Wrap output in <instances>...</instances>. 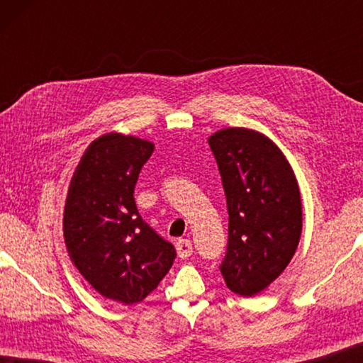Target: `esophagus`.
I'll use <instances>...</instances> for the list:
<instances>
[{"label":"esophagus","instance_id":"esophagus-1","mask_svg":"<svg viewBox=\"0 0 363 363\" xmlns=\"http://www.w3.org/2000/svg\"><path fill=\"white\" fill-rule=\"evenodd\" d=\"M177 252H178V256L182 257V259H186V257H190L191 252H193L191 242L188 240L177 241Z\"/></svg>","mask_w":363,"mask_h":363}]
</instances>
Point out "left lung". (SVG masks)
<instances>
[{
    "label": "left lung",
    "mask_w": 363,
    "mask_h": 363,
    "mask_svg": "<svg viewBox=\"0 0 363 363\" xmlns=\"http://www.w3.org/2000/svg\"><path fill=\"white\" fill-rule=\"evenodd\" d=\"M228 205V247L220 271L236 294L264 291L289 264L302 231L296 175L264 133L228 127L208 138Z\"/></svg>",
    "instance_id": "obj_1"
}]
</instances>
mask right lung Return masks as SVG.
Returning a JSON list of instances; mask_svg holds the SVG:
<instances>
[{"label": "right lung", "instance_id": "right-lung-1", "mask_svg": "<svg viewBox=\"0 0 363 363\" xmlns=\"http://www.w3.org/2000/svg\"><path fill=\"white\" fill-rule=\"evenodd\" d=\"M152 142L111 132L86 148L69 185L62 231L69 257L106 299L137 304L170 271L177 251L138 215L133 190Z\"/></svg>", "mask_w": 363, "mask_h": 363}]
</instances>
